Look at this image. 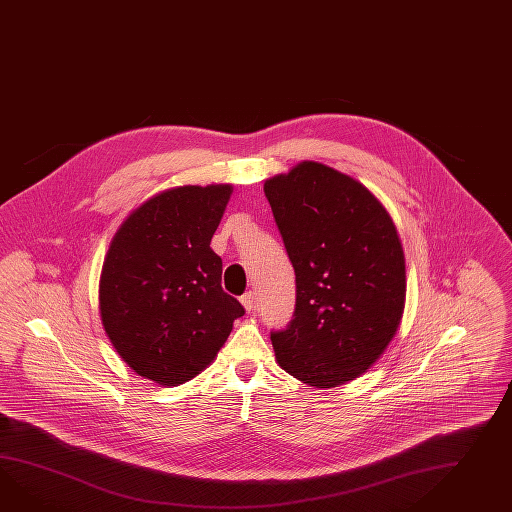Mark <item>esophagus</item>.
Instances as JSON below:
<instances>
[{
  "mask_svg": "<svg viewBox=\"0 0 512 512\" xmlns=\"http://www.w3.org/2000/svg\"><path fill=\"white\" fill-rule=\"evenodd\" d=\"M240 303L244 305L246 311H253V307H255V296H253V292L250 290V292H246L244 296H240Z\"/></svg>",
  "mask_w": 512,
  "mask_h": 512,
  "instance_id": "1",
  "label": "esophagus"
}]
</instances>
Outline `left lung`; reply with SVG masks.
<instances>
[{
  "label": "left lung",
  "mask_w": 512,
  "mask_h": 512,
  "mask_svg": "<svg viewBox=\"0 0 512 512\" xmlns=\"http://www.w3.org/2000/svg\"><path fill=\"white\" fill-rule=\"evenodd\" d=\"M296 272V311L272 333L275 361L316 388L361 377L398 333L407 275L385 205L327 164L303 161L264 181Z\"/></svg>",
  "instance_id": "obj_1"
}]
</instances>
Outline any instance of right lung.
I'll return each instance as SVG.
<instances>
[{"label": "right lung", "mask_w": 512, "mask_h": 512, "mask_svg": "<svg viewBox=\"0 0 512 512\" xmlns=\"http://www.w3.org/2000/svg\"><path fill=\"white\" fill-rule=\"evenodd\" d=\"M233 185L168 188L116 229L100 275L103 329L144 379L177 387L201 374L244 307L222 288L211 238Z\"/></svg>", "instance_id": "obj_1"}]
</instances>
